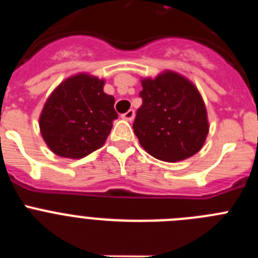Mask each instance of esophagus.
Here are the masks:
<instances>
[{
  "instance_id": "1",
  "label": "esophagus",
  "mask_w": 258,
  "mask_h": 258,
  "mask_svg": "<svg viewBox=\"0 0 258 258\" xmlns=\"http://www.w3.org/2000/svg\"><path fill=\"white\" fill-rule=\"evenodd\" d=\"M121 118H124V120H126V121H132V120L134 118V111H133V109H129L127 112L122 113Z\"/></svg>"
}]
</instances>
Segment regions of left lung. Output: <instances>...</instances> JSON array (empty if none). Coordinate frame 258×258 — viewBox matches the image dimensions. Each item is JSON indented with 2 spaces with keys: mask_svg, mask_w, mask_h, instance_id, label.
I'll return each instance as SVG.
<instances>
[{
  "mask_svg": "<svg viewBox=\"0 0 258 258\" xmlns=\"http://www.w3.org/2000/svg\"><path fill=\"white\" fill-rule=\"evenodd\" d=\"M142 106L133 129L141 146L159 160L174 163L200 151L208 136L206 104L186 77L165 71L142 80Z\"/></svg>",
  "mask_w": 258,
  "mask_h": 258,
  "instance_id": "obj_1",
  "label": "left lung"
}]
</instances>
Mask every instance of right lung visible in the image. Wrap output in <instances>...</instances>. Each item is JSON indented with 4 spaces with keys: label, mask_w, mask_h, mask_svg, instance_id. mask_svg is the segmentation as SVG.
Segmentation results:
<instances>
[{
    "label": "right lung",
    "mask_w": 258,
    "mask_h": 258,
    "mask_svg": "<svg viewBox=\"0 0 258 258\" xmlns=\"http://www.w3.org/2000/svg\"><path fill=\"white\" fill-rule=\"evenodd\" d=\"M104 80L79 74L64 80L47 98L40 116L41 136L58 156L81 159L101 149L117 118L115 98Z\"/></svg>",
    "instance_id": "obj_1"
}]
</instances>
